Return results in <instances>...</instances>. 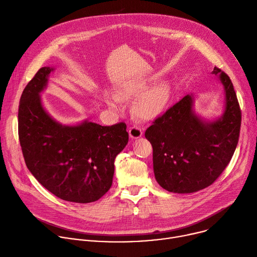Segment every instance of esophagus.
I'll use <instances>...</instances> for the list:
<instances>
[{"mask_svg":"<svg viewBox=\"0 0 257 257\" xmlns=\"http://www.w3.org/2000/svg\"><path fill=\"white\" fill-rule=\"evenodd\" d=\"M142 134H143V132H142L141 128H139V127L134 126V127H131V128L129 129V136H130V138H132V139L140 138V137L142 136Z\"/></svg>","mask_w":257,"mask_h":257,"instance_id":"obj_1","label":"esophagus"}]
</instances>
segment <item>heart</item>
Wrapping results in <instances>:
<instances>
[{
    "instance_id": "1",
    "label": "heart",
    "mask_w": 257,
    "mask_h": 257,
    "mask_svg": "<svg viewBox=\"0 0 257 257\" xmlns=\"http://www.w3.org/2000/svg\"><path fill=\"white\" fill-rule=\"evenodd\" d=\"M153 78L148 76H133L124 80L117 93L104 96L105 103L114 111L122 107V100L134 99L132 113L144 121H153L161 117L171 99V86L167 82H159L149 87Z\"/></svg>"
}]
</instances>
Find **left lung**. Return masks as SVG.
I'll return each mask as SVG.
<instances>
[{
    "instance_id": "obj_1",
    "label": "left lung",
    "mask_w": 257,
    "mask_h": 257,
    "mask_svg": "<svg viewBox=\"0 0 257 257\" xmlns=\"http://www.w3.org/2000/svg\"><path fill=\"white\" fill-rule=\"evenodd\" d=\"M224 87L225 107L221 117L205 120L195 113L194 95L187 94L146 129L153 145L157 182L173 193L204 189L223 173L237 148L241 111L229 76L213 68Z\"/></svg>"
}]
</instances>
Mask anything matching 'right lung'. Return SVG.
Segmentation results:
<instances>
[{
    "instance_id": "right-lung-1",
    "label": "right lung",
    "mask_w": 257,
    "mask_h": 257,
    "mask_svg": "<svg viewBox=\"0 0 257 257\" xmlns=\"http://www.w3.org/2000/svg\"><path fill=\"white\" fill-rule=\"evenodd\" d=\"M54 70L41 68L20 98L18 132L25 164L57 197L76 203L93 202L112 186L115 159L129 139L126 124L101 126L84 120L64 125L56 121L41 96Z\"/></svg>"
}]
</instances>
